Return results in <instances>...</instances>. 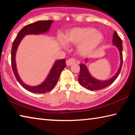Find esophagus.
I'll list each match as a JSON object with an SVG mask.
<instances>
[{
    "label": "esophagus",
    "instance_id": "1",
    "mask_svg": "<svg viewBox=\"0 0 135 135\" xmlns=\"http://www.w3.org/2000/svg\"><path fill=\"white\" fill-rule=\"evenodd\" d=\"M76 61L74 58H70L69 59H68V60L66 61V64H67V65L70 66L71 65L74 64L76 63Z\"/></svg>",
    "mask_w": 135,
    "mask_h": 135
}]
</instances>
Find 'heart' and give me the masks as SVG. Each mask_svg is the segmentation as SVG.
Here are the masks:
<instances>
[{
    "label": "heart",
    "instance_id": "obj_1",
    "mask_svg": "<svg viewBox=\"0 0 135 135\" xmlns=\"http://www.w3.org/2000/svg\"><path fill=\"white\" fill-rule=\"evenodd\" d=\"M104 38L102 33L92 27H79L68 32L65 40L68 44L79 45V51L81 54L88 55L94 51ZM63 43V40H60Z\"/></svg>",
    "mask_w": 135,
    "mask_h": 135
}]
</instances>
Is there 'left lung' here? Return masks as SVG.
Wrapping results in <instances>:
<instances>
[{"mask_svg": "<svg viewBox=\"0 0 135 135\" xmlns=\"http://www.w3.org/2000/svg\"><path fill=\"white\" fill-rule=\"evenodd\" d=\"M113 44L115 45L118 47L120 54L121 64L120 67L117 73H116V74L113 77H112L111 79L108 80L100 81L94 79L90 76L85 65L83 64H80V71L78 80L79 83L81 84V86L84 87V88L92 91L102 89L105 88L111 85L118 77V75L120 73L121 70H122L123 64V45L122 40L115 31H114L113 35Z\"/></svg>", "mask_w": 135, "mask_h": 135, "instance_id": "left-lung-1", "label": "left lung"}]
</instances>
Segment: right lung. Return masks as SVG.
I'll return each mask as SVG.
<instances>
[{
    "label": "right lung",
    "instance_id": "add662e5",
    "mask_svg": "<svg viewBox=\"0 0 135 135\" xmlns=\"http://www.w3.org/2000/svg\"><path fill=\"white\" fill-rule=\"evenodd\" d=\"M52 22H53L52 20H47V21H37L27 25L19 31L12 43V50H11V65H12L13 74L19 83L27 90L32 93H45L51 91L56 85L61 72L66 67L65 59H63L56 61L46 80L39 86L32 87L24 84L18 76L15 64L16 51L20 42L25 35H31V34L39 35L46 32L48 31Z\"/></svg>",
    "mask_w": 135,
    "mask_h": 135
}]
</instances>
